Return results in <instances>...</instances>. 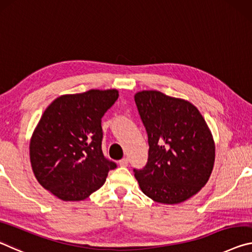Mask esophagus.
<instances>
[{"instance_id":"1","label":"esophagus","mask_w":252,"mask_h":252,"mask_svg":"<svg viewBox=\"0 0 252 252\" xmlns=\"http://www.w3.org/2000/svg\"><path fill=\"white\" fill-rule=\"evenodd\" d=\"M118 164L121 165V166H127V165H128V159H127V158H123V159L119 160Z\"/></svg>"}]
</instances>
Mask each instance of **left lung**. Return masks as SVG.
<instances>
[{"instance_id":"left-lung-1","label":"left lung","mask_w":252,"mask_h":252,"mask_svg":"<svg viewBox=\"0 0 252 252\" xmlns=\"http://www.w3.org/2000/svg\"><path fill=\"white\" fill-rule=\"evenodd\" d=\"M148 136V162L134 170L144 194L162 204H179L195 195L211 175L216 145L199 109L158 90L135 94Z\"/></svg>"}]
</instances>
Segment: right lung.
<instances>
[{
  "mask_svg": "<svg viewBox=\"0 0 252 252\" xmlns=\"http://www.w3.org/2000/svg\"><path fill=\"white\" fill-rule=\"evenodd\" d=\"M118 96L117 89L67 94L44 110L30 139V162L36 181L58 199H87L116 167L102 154L101 118Z\"/></svg>",
  "mask_w": 252,
  "mask_h": 252,
  "instance_id": "add662e5",
  "label": "right lung"
}]
</instances>
